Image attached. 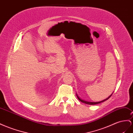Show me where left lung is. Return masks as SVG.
<instances>
[{"instance_id":"left-lung-1","label":"left lung","mask_w":133,"mask_h":133,"mask_svg":"<svg viewBox=\"0 0 133 133\" xmlns=\"http://www.w3.org/2000/svg\"><path fill=\"white\" fill-rule=\"evenodd\" d=\"M111 95L108 98H106L105 99H104V100H103V101H99V102H89V101H84V100H82V99H81L78 96V95L76 94V95H77V98H78V99L80 101H81L82 102H83V103H86V104H87V105H96V104H98V103H101V102H104V101H106V100H107L111 96V95Z\"/></svg>"}]
</instances>
